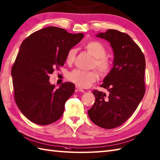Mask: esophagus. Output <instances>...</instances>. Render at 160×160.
<instances>
[{
  "instance_id": "obj_1",
  "label": "esophagus",
  "mask_w": 160,
  "mask_h": 160,
  "mask_svg": "<svg viewBox=\"0 0 160 160\" xmlns=\"http://www.w3.org/2000/svg\"><path fill=\"white\" fill-rule=\"evenodd\" d=\"M77 91L78 92H84V90L82 88V87H76Z\"/></svg>"
}]
</instances>
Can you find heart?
Wrapping results in <instances>:
<instances>
[{"label":"heart","instance_id":"b5f03b06","mask_svg":"<svg viewBox=\"0 0 160 160\" xmlns=\"http://www.w3.org/2000/svg\"><path fill=\"white\" fill-rule=\"evenodd\" d=\"M84 48L94 58L92 67H96L102 76H108L112 68V63L110 59L106 56L107 51L105 46L97 41H91L84 45ZM76 53L77 50L74 48L68 51L66 58L68 63L74 62ZM68 78L78 86L87 88L98 80V73L96 71H86L76 69L69 73Z\"/></svg>","mask_w":160,"mask_h":160}]
</instances>
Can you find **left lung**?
<instances>
[{
  "label": "left lung",
  "instance_id": "1",
  "mask_svg": "<svg viewBox=\"0 0 160 160\" xmlns=\"http://www.w3.org/2000/svg\"><path fill=\"white\" fill-rule=\"evenodd\" d=\"M96 37L110 43L114 65L101 85L109 91V95L93 90L96 101L88 114L98 126L112 129L132 116L145 94L146 60L139 46L126 33L109 29Z\"/></svg>",
  "mask_w": 160,
  "mask_h": 160
}]
</instances>
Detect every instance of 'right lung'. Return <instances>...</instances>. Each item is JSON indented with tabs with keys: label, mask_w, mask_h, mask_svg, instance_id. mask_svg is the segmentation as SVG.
Returning a JSON list of instances; mask_svg holds the SVG:
<instances>
[{
	"label": "right lung",
	"mask_w": 160,
	"mask_h": 160,
	"mask_svg": "<svg viewBox=\"0 0 160 160\" xmlns=\"http://www.w3.org/2000/svg\"><path fill=\"white\" fill-rule=\"evenodd\" d=\"M82 33H68L50 26L33 32L23 40L12 68L14 100L18 109L32 123L46 126L64 113V105L73 94L75 85L64 82L58 89L49 82L54 68L64 66L72 47Z\"/></svg>",
	"instance_id": "1"
}]
</instances>
